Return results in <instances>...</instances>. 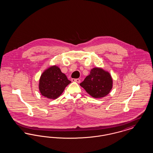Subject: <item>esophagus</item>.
Listing matches in <instances>:
<instances>
[{
	"label": "esophagus",
	"mask_w": 153,
	"mask_h": 153,
	"mask_svg": "<svg viewBox=\"0 0 153 153\" xmlns=\"http://www.w3.org/2000/svg\"><path fill=\"white\" fill-rule=\"evenodd\" d=\"M72 81H73V82H78V83H80V80L79 79H72Z\"/></svg>",
	"instance_id": "obj_1"
}]
</instances>
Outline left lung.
<instances>
[{
  "label": "left lung",
  "instance_id": "obj_1",
  "mask_svg": "<svg viewBox=\"0 0 153 153\" xmlns=\"http://www.w3.org/2000/svg\"><path fill=\"white\" fill-rule=\"evenodd\" d=\"M112 79L108 72L95 68L80 84L88 94L94 98H101L108 95L112 88Z\"/></svg>",
  "mask_w": 153,
  "mask_h": 153
}]
</instances>
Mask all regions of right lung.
Here are the masks:
<instances>
[{
	"instance_id": "add662e5",
	"label": "right lung",
	"mask_w": 153,
	"mask_h": 153,
	"mask_svg": "<svg viewBox=\"0 0 153 153\" xmlns=\"http://www.w3.org/2000/svg\"><path fill=\"white\" fill-rule=\"evenodd\" d=\"M71 81L57 66H52L42 74L39 82L41 95L50 99H56L64 92Z\"/></svg>"
}]
</instances>
